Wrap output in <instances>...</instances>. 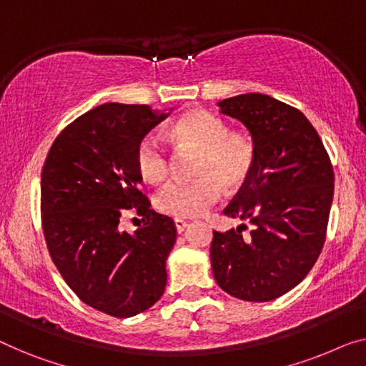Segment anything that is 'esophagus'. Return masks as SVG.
I'll use <instances>...</instances> for the list:
<instances>
[{
    "mask_svg": "<svg viewBox=\"0 0 366 366\" xmlns=\"http://www.w3.org/2000/svg\"><path fill=\"white\" fill-rule=\"evenodd\" d=\"M174 225H176L177 233H182L185 230V227H187V222L182 220V218H176V220H174Z\"/></svg>",
    "mask_w": 366,
    "mask_h": 366,
    "instance_id": "34e87169",
    "label": "esophagus"
}]
</instances>
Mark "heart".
I'll return each instance as SVG.
<instances>
[{"mask_svg": "<svg viewBox=\"0 0 366 366\" xmlns=\"http://www.w3.org/2000/svg\"><path fill=\"white\" fill-rule=\"evenodd\" d=\"M172 133L184 144L199 149L195 179L167 182L156 195L162 214L177 218L204 215L222 197V190H237L247 184L254 166V144L243 133H233L217 114L194 110L174 124ZM136 166L149 182H161L169 172L164 144L156 134H146L136 148Z\"/></svg>", "mask_w": 366, "mask_h": 366, "instance_id": "obj_1", "label": "heart"}]
</instances>
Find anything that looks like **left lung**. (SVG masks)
I'll return each mask as SVG.
<instances>
[{
  "instance_id": "obj_1",
  "label": "left lung",
  "mask_w": 366,
  "mask_h": 366,
  "mask_svg": "<svg viewBox=\"0 0 366 366\" xmlns=\"http://www.w3.org/2000/svg\"><path fill=\"white\" fill-rule=\"evenodd\" d=\"M252 134L254 166L223 210L247 220L214 232L212 271L227 294L268 302L301 282L322 252L334 199V171L317 131L296 108L263 94L218 102Z\"/></svg>"
}]
</instances>
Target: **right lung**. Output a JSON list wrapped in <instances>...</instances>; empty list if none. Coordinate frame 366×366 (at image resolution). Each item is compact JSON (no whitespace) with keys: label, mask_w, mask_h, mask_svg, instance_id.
<instances>
[{"label":"right lung","mask_w":366,"mask_h":366,"mask_svg":"<svg viewBox=\"0 0 366 366\" xmlns=\"http://www.w3.org/2000/svg\"><path fill=\"white\" fill-rule=\"evenodd\" d=\"M171 112L103 103L57 136L42 169V227L54 264L81 301L113 317L144 312L166 289L177 230L138 189L136 148ZM131 208L144 225L128 234L119 218Z\"/></svg>","instance_id":"1"}]
</instances>
